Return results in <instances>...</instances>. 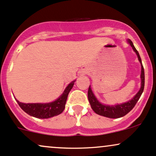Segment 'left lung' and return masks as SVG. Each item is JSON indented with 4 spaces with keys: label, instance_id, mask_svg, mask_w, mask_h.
Instances as JSON below:
<instances>
[{
    "label": "left lung",
    "instance_id": "8db88e82",
    "mask_svg": "<svg viewBox=\"0 0 156 156\" xmlns=\"http://www.w3.org/2000/svg\"><path fill=\"white\" fill-rule=\"evenodd\" d=\"M128 42L130 44L133 48V51L135 52L136 54L137 55L138 59H139V62L141 64V87L140 89L139 90L136 95L132 98L130 101L125 102V103H120V104L117 105H105L102 104V103L97 99V98L94 96V93H93L92 88L89 86V88L88 90V99L90 103L91 107H92V110L94 111L96 114H99L101 116H103V117H108V118H113V119H117V118H119L122 117H124L126 115L128 112H130L135 105L136 104L137 101L140 98V97L142 94L143 91H144V67H143L142 63H141V60L139 55V52L136 51L135 47H134L133 42H131L130 39H128Z\"/></svg>",
    "mask_w": 156,
    "mask_h": 156
}]
</instances>
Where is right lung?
<instances>
[{
	"label": "right lung",
	"instance_id": "add662e5",
	"mask_svg": "<svg viewBox=\"0 0 156 156\" xmlns=\"http://www.w3.org/2000/svg\"><path fill=\"white\" fill-rule=\"evenodd\" d=\"M76 80L68 84L59 98L51 103H23L17 101V103L25 112L30 116L39 119H48L57 116L63 112L65 108L67 96L72 89Z\"/></svg>",
	"mask_w": 156,
	"mask_h": 156
}]
</instances>
